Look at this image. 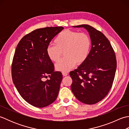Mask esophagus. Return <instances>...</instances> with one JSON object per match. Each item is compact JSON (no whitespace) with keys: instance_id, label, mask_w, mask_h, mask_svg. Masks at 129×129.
Segmentation results:
<instances>
[{"instance_id":"34e87169","label":"esophagus","mask_w":129,"mask_h":129,"mask_svg":"<svg viewBox=\"0 0 129 129\" xmlns=\"http://www.w3.org/2000/svg\"><path fill=\"white\" fill-rule=\"evenodd\" d=\"M62 75L64 76H67L68 74V73H65V72H62Z\"/></svg>"}]
</instances>
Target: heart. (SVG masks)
Segmentation results:
<instances>
[{"mask_svg":"<svg viewBox=\"0 0 129 129\" xmlns=\"http://www.w3.org/2000/svg\"><path fill=\"white\" fill-rule=\"evenodd\" d=\"M54 42L55 45H49L46 48V54L51 61H57L64 51L65 57L56 63L55 68L65 73L74 67L76 62L81 64L85 61L91 48L88 35L70 30L61 31Z\"/></svg>","mask_w":129,"mask_h":129,"instance_id":"heart-1","label":"heart"}]
</instances>
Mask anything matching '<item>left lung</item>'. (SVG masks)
<instances>
[{
	"mask_svg": "<svg viewBox=\"0 0 129 129\" xmlns=\"http://www.w3.org/2000/svg\"><path fill=\"white\" fill-rule=\"evenodd\" d=\"M73 27L86 30L91 48L85 61L70 73L73 80L71 89L78 100L92 105L103 99L110 91L116 70L115 54L101 32L86 24Z\"/></svg>",
	"mask_w": 129,
	"mask_h": 129,
	"instance_id": "left-lung-1",
	"label": "left lung"
}]
</instances>
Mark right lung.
I'll use <instances>...</instances> for the list:
<instances>
[{
	"instance_id": "right-lung-1",
	"label": "right lung",
	"mask_w": 129,
	"mask_h": 129,
	"mask_svg": "<svg viewBox=\"0 0 129 129\" xmlns=\"http://www.w3.org/2000/svg\"><path fill=\"white\" fill-rule=\"evenodd\" d=\"M63 29L62 26L36 29L24 36L16 46L12 66L13 83L21 96L37 108L50 105L59 94L62 75L54 72L46 48Z\"/></svg>"
}]
</instances>
